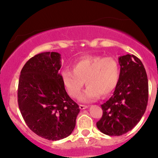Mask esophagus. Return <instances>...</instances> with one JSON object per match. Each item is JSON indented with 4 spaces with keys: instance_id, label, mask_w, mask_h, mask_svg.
<instances>
[{
    "instance_id": "34e87169",
    "label": "esophagus",
    "mask_w": 158,
    "mask_h": 158,
    "mask_svg": "<svg viewBox=\"0 0 158 158\" xmlns=\"http://www.w3.org/2000/svg\"><path fill=\"white\" fill-rule=\"evenodd\" d=\"M88 107H89L88 106H84V105H79V109H82V110L87 109V108H88Z\"/></svg>"
}]
</instances>
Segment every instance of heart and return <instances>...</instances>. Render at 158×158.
Here are the masks:
<instances>
[{
    "mask_svg": "<svg viewBox=\"0 0 158 158\" xmlns=\"http://www.w3.org/2000/svg\"><path fill=\"white\" fill-rule=\"evenodd\" d=\"M61 79L68 93L73 98H79L86 84L82 96L84 102H93L102 95H109L116 88L120 78V65L114 57L88 56L73 65V71L61 72Z\"/></svg>",
    "mask_w": 158,
    "mask_h": 158,
    "instance_id": "b5f03b06",
    "label": "heart"
}]
</instances>
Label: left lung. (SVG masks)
<instances>
[{
    "label": "left lung",
    "instance_id": "left-lung-1",
    "mask_svg": "<svg viewBox=\"0 0 158 158\" xmlns=\"http://www.w3.org/2000/svg\"><path fill=\"white\" fill-rule=\"evenodd\" d=\"M120 78L113 95L102 105L103 114L96 123L100 131L120 136L131 130L145 112L148 101L147 73L141 60L127 54L118 58Z\"/></svg>",
    "mask_w": 158,
    "mask_h": 158
}]
</instances>
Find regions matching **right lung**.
<instances>
[{
  "mask_svg": "<svg viewBox=\"0 0 158 158\" xmlns=\"http://www.w3.org/2000/svg\"><path fill=\"white\" fill-rule=\"evenodd\" d=\"M60 54L39 53L30 58L20 72L17 102L27 125L40 137L58 141L71 135L79 112L68 95L59 70Z\"/></svg>",
  "mask_w": 158,
  "mask_h": 158,
  "instance_id": "1",
  "label": "right lung"
}]
</instances>
